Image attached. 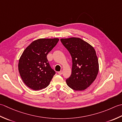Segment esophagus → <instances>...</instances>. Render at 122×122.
Returning <instances> with one entry per match:
<instances>
[{
    "label": "esophagus",
    "instance_id": "34e87169",
    "mask_svg": "<svg viewBox=\"0 0 122 122\" xmlns=\"http://www.w3.org/2000/svg\"><path fill=\"white\" fill-rule=\"evenodd\" d=\"M58 74H59V75H61V74H63V71H58Z\"/></svg>",
    "mask_w": 122,
    "mask_h": 122
}]
</instances>
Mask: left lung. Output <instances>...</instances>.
I'll use <instances>...</instances> for the list:
<instances>
[{
  "label": "left lung",
  "mask_w": 122,
  "mask_h": 122,
  "mask_svg": "<svg viewBox=\"0 0 122 122\" xmlns=\"http://www.w3.org/2000/svg\"><path fill=\"white\" fill-rule=\"evenodd\" d=\"M72 58L71 76L66 80L67 85L75 91H83L95 81L98 73V61L93 47L76 37L61 39Z\"/></svg>",
  "instance_id": "8db88e82"
}]
</instances>
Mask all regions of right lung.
Segmentation results:
<instances>
[{"instance_id":"right-lung-1","label":"right lung","mask_w":122,"mask_h":122,"mask_svg":"<svg viewBox=\"0 0 122 122\" xmlns=\"http://www.w3.org/2000/svg\"><path fill=\"white\" fill-rule=\"evenodd\" d=\"M59 39H39L25 49L19 59L18 71L22 80L33 90L48 86L56 74L48 63L47 55L56 45Z\"/></svg>"}]
</instances>
